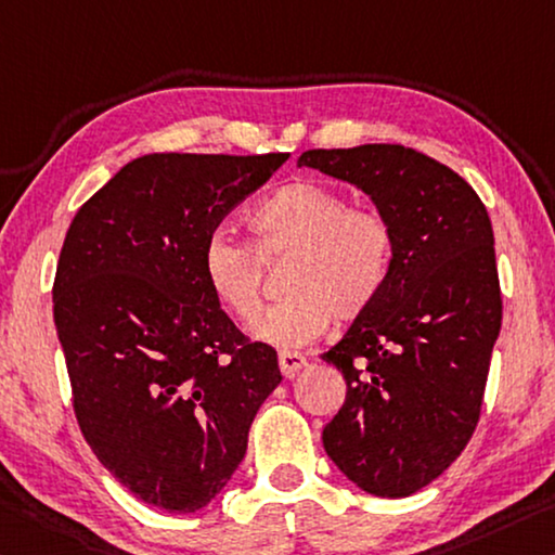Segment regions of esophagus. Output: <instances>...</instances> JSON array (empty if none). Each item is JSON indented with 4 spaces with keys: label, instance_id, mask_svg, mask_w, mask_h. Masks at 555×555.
Here are the masks:
<instances>
[{
    "label": "esophagus",
    "instance_id": "1",
    "mask_svg": "<svg viewBox=\"0 0 555 555\" xmlns=\"http://www.w3.org/2000/svg\"><path fill=\"white\" fill-rule=\"evenodd\" d=\"M304 365H306V358L301 353H294V350H284V353H279V367L284 377H294Z\"/></svg>",
    "mask_w": 555,
    "mask_h": 555
}]
</instances>
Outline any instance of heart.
<instances>
[{"label":"heart","mask_w":555,"mask_h":555,"mask_svg":"<svg viewBox=\"0 0 555 555\" xmlns=\"http://www.w3.org/2000/svg\"><path fill=\"white\" fill-rule=\"evenodd\" d=\"M251 246L222 230L202 246V276L215 301L240 323L260 308L261 260L288 258L282 287L289 294L264 312L251 333L276 348L319 338L336 319L353 323L380 301L395 269L398 236L377 207L350 205L346 192L319 180H292L249 215Z\"/></svg>","instance_id":"b5f03b06"}]
</instances>
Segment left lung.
Listing matches in <instances>:
<instances>
[{"mask_svg":"<svg viewBox=\"0 0 555 555\" xmlns=\"http://www.w3.org/2000/svg\"><path fill=\"white\" fill-rule=\"evenodd\" d=\"M298 167L356 184L395 227L383 298L321 356L348 385L323 447L367 494L410 496L450 467L479 422L501 328L487 207L467 180L404 145L306 151Z\"/></svg>","mask_w":555,"mask_h":555,"instance_id":"1","label":"left lung"}]
</instances>
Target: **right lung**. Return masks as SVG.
Returning a JSON list of instances; mask_svg holds the SVG:
<instances>
[{
    "instance_id": "add662e5",
    "label": "right lung",
    "mask_w": 555,
    "mask_h": 555,
    "mask_svg": "<svg viewBox=\"0 0 555 555\" xmlns=\"http://www.w3.org/2000/svg\"><path fill=\"white\" fill-rule=\"evenodd\" d=\"M288 153H153L113 175L68 227L54 323L88 447L122 487L172 514L232 479L276 350L236 328L202 246Z\"/></svg>"
}]
</instances>
